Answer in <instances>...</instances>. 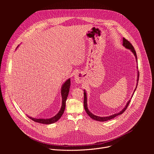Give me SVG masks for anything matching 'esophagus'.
<instances>
[{"label": "esophagus", "instance_id": "obj_1", "mask_svg": "<svg viewBox=\"0 0 154 154\" xmlns=\"http://www.w3.org/2000/svg\"><path fill=\"white\" fill-rule=\"evenodd\" d=\"M74 79H75L77 83H81L82 81V74H79V73L75 74V76H74Z\"/></svg>", "mask_w": 154, "mask_h": 154}]
</instances>
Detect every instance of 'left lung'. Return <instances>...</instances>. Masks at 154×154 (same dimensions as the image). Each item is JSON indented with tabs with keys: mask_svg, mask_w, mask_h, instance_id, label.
Listing matches in <instances>:
<instances>
[{
	"mask_svg": "<svg viewBox=\"0 0 154 154\" xmlns=\"http://www.w3.org/2000/svg\"><path fill=\"white\" fill-rule=\"evenodd\" d=\"M122 45H123L124 47H125V48L126 49H129L131 52H132V53L134 54V56H135V57L136 61H137V56L136 51H135V49H134V48L133 47V46L131 45V44L128 41H127V39H125L124 38L122 39ZM137 64H138V63H137ZM137 68H138V66H137ZM138 79H139V72H138V71H137V83L136 88H135V89L134 91V93H133L132 96H131L130 99H131V98H132V97H133V96H134V93H135V90H136V89H137V85H138ZM83 91H84V93H83V94H84V101H83V104H84V108H85V111H86V113L89 115V116H90L91 118H92V119H94V120H96V121H100V122H104V121H108V120H110V119H113L114 118L118 116V115H120L122 114V113L125 111V109H127V106H128V104H129V103H130V100L127 102L125 106L121 109V110L119 112H118V113H115V114H113V115H112L108 116H103V117H102V116H96V115L93 114V113L89 110V109H88V105H87V94H86V91H85V90H84Z\"/></svg>",
	"mask_w": 154,
	"mask_h": 154,
	"instance_id": "obj_1",
	"label": "left lung"
}]
</instances>
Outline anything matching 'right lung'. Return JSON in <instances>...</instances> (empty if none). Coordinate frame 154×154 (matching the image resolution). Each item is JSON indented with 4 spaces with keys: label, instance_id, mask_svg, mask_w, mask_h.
<instances>
[{
    "label": "right lung",
    "instance_id": "right-lung-1",
    "mask_svg": "<svg viewBox=\"0 0 154 154\" xmlns=\"http://www.w3.org/2000/svg\"><path fill=\"white\" fill-rule=\"evenodd\" d=\"M18 46H17V48H18ZM70 85H71V79L70 78L66 80L64 82V83L62 85L61 88V98H62L61 106V108L60 109V111L58 112V113L56 115H55L54 117H52L51 118L45 119V118H32V117L29 116L28 115H27V116L30 119L33 120V121L38 122V123L43 124H53V123L56 122L57 121H58V119L63 115L64 109H65L66 101V99H67L69 92Z\"/></svg>",
    "mask_w": 154,
    "mask_h": 154
}]
</instances>
